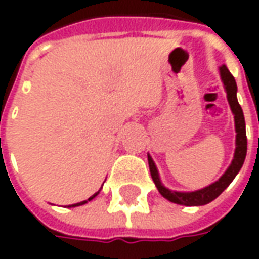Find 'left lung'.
Wrapping results in <instances>:
<instances>
[{
	"mask_svg": "<svg viewBox=\"0 0 259 259\" xmlns=\"http://www.w3.org/2000/svg\"><path fill=\"white\" fill-rule=\"evenodd\" d=\"M219 74L222 79L223 87L226 91V97H228L229 105L230 109L234 115V129H236V150H234V157L232 159L230 166L226 169V172L219 178V179L212 183V185L206 186L204 189L195 191H175L169 190L168 187L162 185V182L159 179V174L155 166V163L152 161L151 155L148 154V165H150V172H151V178L154 183L157 186L158 191L161 193L163 198H166L170 202L179 204V205L186 206H198L205 205L208 202L213 201L217 197L222 194V191L228 187L236 175L239 174L240 169L244 163L245 155H247V136H245V120L244 115H243V109L240 107L239 101H237V84L236 80L229 72V69L222 65L219 66Z\"/></svg>",
	"mask_w": 259,
	"mask_h": 259,
	"instance_id": "obj_1",
	"label": "left lung"
}]
</instances>
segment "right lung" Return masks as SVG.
<instances>
[{"label":"right lung","mask_w":259,"mask_h":259,"mask_svg":"<svg viewBox=\"0 0 259 259\" xmlns=\"http://www.w3.org/2000/svg\"><path fill=\"white\" fill-rule=\"evenodd\" d=\"M100 190H101V189H100ZM100 190L97 191L96 194H93V195H91V197H90V198H89V200L81 201V202H77V204H72V205H69V206H79V205H83V204H85V202H89V201L93 200V198H94V197H97V195H98V193H100Z\"/></svg>","instance_id":"right-lung-1"}]
</instances>
